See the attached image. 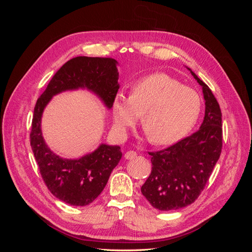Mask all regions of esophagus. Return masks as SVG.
Wrapping results in <instances>:
<instances>
[{"mask_svg":"<svg viewBox=\"0 0 252 252\" xmlns=\"http://www.w3.org/2000/svg\"><path fill=\"white\" fill-rule=\"evenodd\" d=\"M135 157H136V152L133 151V150H129L125 154V158H127V159H131Z\"/></svg>","mask_w":252,"mask_h":252,"instance_id":"1","label":"esophagus"}]
</instances>
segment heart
<instances>
[{"label":"heart","instance_id":"1","mask_svg":"<svg viewBox=\"0 0 252 252\" xmlns=\"http://www.w3.org/2000/svg\"><path fill=\"white\" fill-rule=\"evenodd\" d=\"M117 131L125 134L143 114L152 143L169 145L191 130L200 118L202 98L196 91L166 73H152L136 81L131 94L120 93L112 104Z\"/></svg>","mask_w":252,"mask_h":252}]
</instances>
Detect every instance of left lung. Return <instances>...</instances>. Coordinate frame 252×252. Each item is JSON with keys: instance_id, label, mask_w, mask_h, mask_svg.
Wrapping results in <instances>:
<instances>
[{"instance_id": "1", "label": "left lung", "mask_w": 252, "mask_h": 252, "mask_svg": "<svg viewBox=\"0 0 252 252\" xmlns=\"http://www.w3.org/2000/svg\"><path fill=\"white\" fill-rule=\"evenodd\" d=\"M189 70L203 88V123L199 130L187 138L165 149L149 152L152 169L141 188L147 201L163 211L186 207L199 197L222 151L220 105L210 88Z\"/></svg>"}]
</instances>
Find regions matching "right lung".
Masks as SVG:
<instances>
[{
  "instance_id": "add662e5",
  "label": "right lung",
  "mask_w": 252,
  "mask_h": 252,
  "mask_svg": "<svg viewBox=\"0 0 252 252\" xmlns=\"http://www.w3.org/2000/svg\"><path fill=\"white\" fill-rule=\"evenodd\" d=\"M117 64L111 58L77 57L69 60L53 75L34 106L30 146L42 179L57 199L72 206H86L100 195L122 158L121 147L102 144L94 152L77 159L60 158L44 141L42 114L53 95L78 88L91 90L111 108L120 88Z\"/></svg>"
}]
</instances>
